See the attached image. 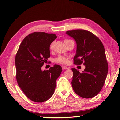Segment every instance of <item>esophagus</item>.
I'll return each mask as SVG.
<instances>
[{"mask_svg": "<svg viewBox=\"0 0 120 120\" xmlns=\"http://www.w3.org/2000/svg\"><path fill=\"white\" fill-rule=\"evenodd\" d=\"M62 69H63V70H68V69H69V68H68L67 67L62 66Z\"/></svg>", "mask_w": 120, "mask_h": 120, "instance_id": "34e87169", "label": "esophagus"}]
</instances>
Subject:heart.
<instances>
[{"mask_svg":"<svg viewBox=\"0 0 120 120\" xmlns=\"http://www.w3.org/2000/svg\"><path fill=\"white\" fill-rule=\"evenodd\" d=\"M69 41H70V40L69 39H64V42H66ZM54 44V42H52L51 43V45H50V49H52L53 48V45ZM68 58L66 57H64V56H60L58 57L56 59V63H59L60 64H67L68 63Z\"/></svg>","mask_w":120,"mask_h":120,"instance_id":"1","label":"heart"}]
</instances>
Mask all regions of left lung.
Wrapping results in <instances>:
<instances>
[{
    "label": "left lung",
    "instance_id": "1",
    "mask_svg": "<svg viewBox=\"0 0 120 120\" xmlns=\"http://www.w3.org/2000/svg\"><path fill=\"white\" fill-rule=\"evenodd\" d=\"M66 34L74 38L77 44L74 64L83 63L86 67L82 73L71 68L72 88L79 96L86 99L93 98L101 91L108 74L104 45L99 38L89 31L76 30L66 31Z\"/></svg>",
    "mask_w": 120,
    "mask_h": 120
}]
</instances>
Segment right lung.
I'll list each match as a JSON object with an SVG mask.
<instances>
[{
  "label": "right lung",
  "instance_id": "right-lung-1",
  "mask_svg": "<svg viewBox=\"0 0 120 120\" xmlns=\"http://www.w3.org/2000/svg\"><path fill=\"white\" fill-rule=\"evenodd\" d=\"M57 38L53 34L35 32L25 37L15 56L18 85L30 100L42 103L52 97L61 66L54 64L49 70L41 68L50 56V44Z\"/></svg>",
  "mask_w": 120,
  "mask_h": 120
}]
</instances>
